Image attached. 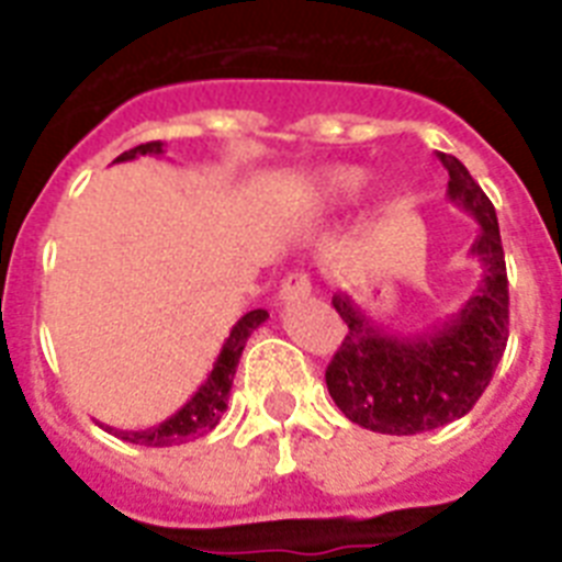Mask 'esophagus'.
Returning a JSON list of instances; mask_svg holds the SVG:
<instances>
[{
	"label": "esophagus",
	"mask_w": 562,
	"mask_h": 562,
	"mask_svg": "<svg viewBox=\"0 0 562 562\" xmlns=\"http://www.w3.org/2000/svg\"><path fill=\"white\" fill-rule=\"evenodd\" d=\"M312 294V280L306 271H291L280 285V303H294L300 297Z\"/></svg>",
	"instance_id": "obj_1"
}]
</instances>
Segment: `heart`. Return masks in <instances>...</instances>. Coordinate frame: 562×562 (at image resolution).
Instances as JSON below:
<instances>
[{
	"label": "heart",
	"mask_w": 562,
	"mask_h": 562,
	"mask_svg": "<svg viewBox=\"0 0 562 562\" xmlns=\"http://www.w3.org/2000/svg\"><path fill=\"white\" fill-rule=\"evenodd\" d=\"M364 183H368V171L359 169V166H333V169L317 175L315 198L321 203H329V206L347 203L364 189Z\"/></svg>",
	"instance_id": "heart-1"
}]
</instances>
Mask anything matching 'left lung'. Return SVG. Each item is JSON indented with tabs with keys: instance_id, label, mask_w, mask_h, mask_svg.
<instances>
[{
	"instance_id": "left-lung-1",
	"label": "left lung",
	"mask_w": 562,
	"mask_h": 562,
	"mask_svg": "<svg viewBox=\"0 0 562 562\" xmlns=\"http://www.w3.org/2000/svg\"><path fill=\"white\" fill-rule=\"evenodd\" d=\"M437 157L449 171V201L481 224L470 247L481 262L479 289L414 338L384 333L350 294L333 297L350 333L326 368V387L344 417L379 435H419L470 414L507 347L510 297L496 210L458 157Z\"/></svg>"
}]
</instances>
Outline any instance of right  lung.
I'll return each mask as SVG.
<instances>
[{
	"label": "right lung",
	"instance_id": "1",
	"mask_svg": "<svg viewBox=\"0 0 562 562\" xmlns=\"http://www.w3.org/2000/svg\"><path fill=\"white\" fill-rule=\"evenodd\" d=\"M145 154H154V157H160L162 154V143H145L136 145L131 151L119 154L116 162L125 160H136V157H145ZM268 321V312L265 308H254V312H247V315L238 317V324L229 329V338L221 347L218 359L212 364L210 375H206V382L194 391L192 400L178 411V414H171L169 419H162L157 426L151 428H139V431H122V428L113 426H101L110 435L122 437L125 443H139V446H180L192 440V437H201L206 431L218 426L221 414L227 411V400H229V387H233V375H236L238 359H241V350H245L247 338L254 335V329Z\"/></svg>",
	"mask_w": 562,
	"mask_h": 562
}]
</instances>
